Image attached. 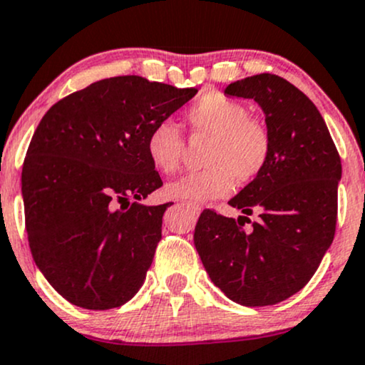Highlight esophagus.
<instances>
[{
	"label": "esophagus",
	"mask_w": 365,
	"mask_h": 365,
	"mask_svg": "<svg viewBox=\"0 0 365 365\" xmlns=\"http://www.w3.org/2000/svg\"><path fill=\"white\" fill-rule=\"evenodd\" d=\"M187 205H188V209L192 210V212L197 214V216H199V214L202 212V207H200V205H195V204H187Z\"/></svg>",
	"instance_id": "obj_1"
}]
</instances>
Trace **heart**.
<instances>
[{
  "instance_id": "heart-1",
  "label": "heart",
  "mask_w": 365,
  "mask_h": 365,
  "mask_svg": "<svg viewBox=\"0 0 365 365\" xmlns=\"http://www.w3.org/2000/svg\"><path fill=\"white\" fill-rule=\"evenodd\" d=\"M247 107L221 93L204 95L187 112L195 135H207L205 170L183 175L170 182L165 194L170 199L207 202L230 194L238 183L260 177L270 156V139L265 127L248 118ZM146 153L153 166L170 175L180 166L183 139L173 120H161L149 130Z\"/></svg>"
}]
</instances>
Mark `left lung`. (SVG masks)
I'll list each match as a JSON object with an SVG mask.
<instances>
[{
    "instance_id": "8db88e82",
    "label": "left lung",
    "mask_w": 365,
    "mask_h": 365,
    "mask_svg": "<svg viewBox=\"0 0 365 365\" xmlns=\"http://www.w3.org/2000/svg\"><path fill=\"white\" fill-rule=\"evenodd\" d=\"M225 95L252 98L265 115L270 156L260 177L230 200L259 214L250 232L205 209L194 243L204 269L241 306H272L299 292L330 248L336 226L341 163L316 105L284 78L255 74ZM246 220V218H245Z\"/></svg>"
}]
</instances>
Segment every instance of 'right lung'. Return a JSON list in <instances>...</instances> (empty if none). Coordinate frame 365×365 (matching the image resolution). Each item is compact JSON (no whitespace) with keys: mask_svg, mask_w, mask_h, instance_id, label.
Wrapping results in <instances>:
<instances>
[{"mask_svg":"<svg viewBox=\"0 0 365 365\" xmlns=\"http://www.w3.org/2000/svg\"><path fill=\"white\" fill-rule=\"evenodd\" d=\"M195 93L115 76L42 117L21 170L25 226L35 265L71 304L118 308L143 285L170 207L140 204L163 185L146 139Z\"/></svg>","mask_w":365,"mask_h":365,"instance_id":"right-lung-1","label":"right lung"}]
</instances>
